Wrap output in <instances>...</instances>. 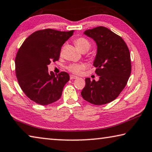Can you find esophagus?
I'll return each instance as SVG.
<instances>
[{"mask_svg": "<svg viewBox=\"0 0 152 152\" xmlns=\"http://www.w3.org/2000/svg\"><path fill=\"white\" fill-rule=\"evenodd\" d=\"M69 78H70L71 80H72V79H76L78 78V76H76L75 75H70V76H69Z\"/></svg>", "mask_w": 152, "mask_h": 152, "instance_id": "esophagus-1", "label": "esophagus"}]
</instances>
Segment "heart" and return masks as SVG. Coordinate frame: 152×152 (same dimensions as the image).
I'll list each match as a JSON object with an SVG mask.
<instances>
[{"mask_svg": "<svg viewBox=\"0 0 152 152\" xmlns=\"http://www.w3.org/2000/svg\"><path fill=\"white\" fill-rule=\"evenodd\" d=\"M77 48L81 52H86L91 48V42L89 40L84 37H78L74 40ZM84 67V65L81 64H72L67 67V69L74 74H79L81 69Z\"/></svg>", "mask_w": 152, "mask_h": 152, "instance_id": "heart-1", "label": "heart"}]
</instances>
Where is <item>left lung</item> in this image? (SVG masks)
<instances>
[{"mask_svg": "<svg viewBox=\"0 0 152 152\" xmlns=\"http://www.w3.org/2000/svg\"><path fill=\"white\" fill-rule=\"evenodd\" d=\"M97 46L93 66L99 80L85 79L81 95L94 105H104L115 99L126 85L131 73L129 49L120 36L103 26L84 32Z\"/></svg>", "mask_w": 152, "mask_h": 152, "instance_id": "left-lung-1", "label": "left lung"}]
</instances>
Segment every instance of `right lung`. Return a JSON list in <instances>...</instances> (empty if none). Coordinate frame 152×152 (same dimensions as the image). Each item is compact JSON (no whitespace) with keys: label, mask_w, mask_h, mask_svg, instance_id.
Here are the masks:
<instances>
[{"label":"right lung","mask_w":152,"mask_h":152,"mask_svg":"<svg viewBox=\"0 0 152 152\" xmlns=\"http://www.w3.org/2000/svg\"><path fill=\"white\" fill-rule=\"evenodd\" d=\"M74 30L61 32L45 29L24 40L15 57V74L21 90L38 104L46 105L61 97L69 80V74H55L48 71V65L59 60L61 47L73 35Z\"/></svg>","instance_id":"add662e5"}]
</instances>
